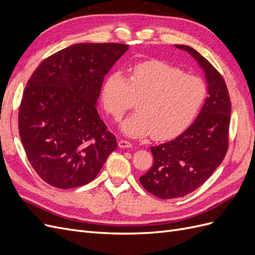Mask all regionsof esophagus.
I'll list each match as a JSON object with an SVG mask.
<instances>
[{"label": "esophagus", "mask_w": 255, "mask_h": 255, "mask_svg": "<svg viewBox=\"0 0 255 255\" xmlns=\"http://www.w3.org/2000/svg\"><path fill=\"white\" fill-rule=\"evenodd\" d=\"M118 145H119V148H122V149H129V148H132V143H130L129 141L123 140V139H121V140L118 142Z\"/></svg>", "instance_id": "1"}]
</instances>
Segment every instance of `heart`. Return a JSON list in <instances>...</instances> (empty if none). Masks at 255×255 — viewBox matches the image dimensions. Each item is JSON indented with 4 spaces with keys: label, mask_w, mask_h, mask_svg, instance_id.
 I'll list each match as a JSON object with an SVG mask.
<instances>
[{
    "label": "heart",
    "mask_w": 255,
    "mask_h": 255,
    "mask_svg": "<svg viewBox=\"0 0 255 255\" xmlns=\"http://www.w3.org/2000/svg\"><path fill=\"white\" fill-rule=\"evenodd\" d=\"M202 79L160 60L143 61L130 70L107 76L101 101L107 114L118 121L140 99L138 112L121 123V132L132 138L152 135L156 140L179 136L197 117L206 98Z\"/></svg>",
    "instance_id": "b5f03b06"
}]
</instances>
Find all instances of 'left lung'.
Here are the masks:
<instances>
[{"instance_id":"1","label":"left lung","mask_w":255,"mask_h":255,"mask_svg":"<svg viewBox=\"0 0 255 255\" xmlns=\"http://www.w3.org/2000/svg\"><path fill=\"white\" fill-rule=\"evenodd\" d=\"M174 47L186 51L202 69L207 98L187 129L173 140L151 146L153 166L139 180L145 190L164 200L190 194L218 168L228 150L231 115L228 88L219 72L189 45Z\"/></svg>"}]
</instances>
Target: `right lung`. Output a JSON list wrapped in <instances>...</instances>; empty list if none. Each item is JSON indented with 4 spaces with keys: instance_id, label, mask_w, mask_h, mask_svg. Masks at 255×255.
<instances>
[{
    "instance_id": "add662e5",
    "label": "right lung",
    "mask_w": 255,
    "mask_h": 255,
    "mask_svg": "<svg viewBox=\"0 0 255 255\" xmlns=\"http://www.w3.org/2000/svg\"><path fill=\"white\" fill-rule=\"evenodd\" d=\"M128 45L75 43L45 58L23 92L19 134L30 165L61 189L92 181L117 149L97 111L104 76Z\"/></svg>"
}]
</instances>
